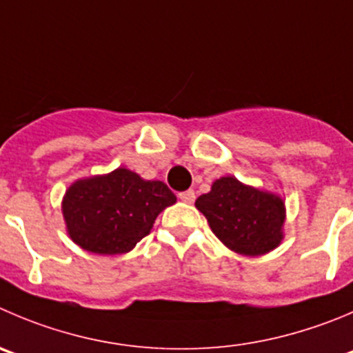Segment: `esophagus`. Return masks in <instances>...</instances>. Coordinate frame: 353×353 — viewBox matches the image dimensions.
Returning a JSON list of instances; mask_svg holds the SVG:
<instances>
[{"mask_svg": "<svg viewBox=\"0 0 353 353\" xmlns=\"http://www.w3.org/2000/svg\"><path fill=\"white\" fill-rule=\"evenodd\" d=\"M179 197L183 201V203H194V199H196V194H194V190H183V192H179Z\"/></svg>", "mask_w": 353, "mask_h": 353, "instance_id": "34e87169", "label": "esophagus"}]
</instances>
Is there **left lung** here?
<instances>
[{"label": "left lung", "instance_id": "1", "mask_svg": "<svg viewBox=\"0 0 353 353\" xmlns=\"http://www.w3.org/2000/svg\"><path fill=\"white\" fill-rule=\"evenodd\" d=\"M196 208L206 216L214 236L246 256L268 253L283 239L284 203L274 194L241 183L234 176L216 180Z\"/></svg>", "mask_w": 353, "mask_h": 353}]
</instances>
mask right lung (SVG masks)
Listing matches in <instances>:
<instances>
[{
  "label": "right lung",
  "mask_w": 353,
  "mask_h": 353,
  "mask_svg": "<svg viewBox=\"0 0 353 353\" xmlns=\"http://www.w3.org/2000/svg\"><path fill=\"white\" fill-rule=\"evenodd\" d=\"M174 194L159 180H142L117 168L103 176L78 180L62 203L67 232L83 250L97 254L128 253L149 236L154 220Z\"/></svg>",
  "instance_id": "obj_1"
}]
</instances>
